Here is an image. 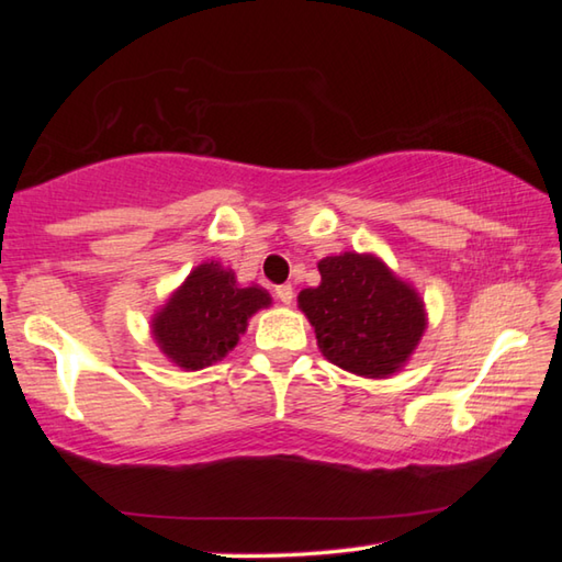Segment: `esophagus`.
<instances>
[{"label": "esophagus", "mask_w": 562, "mask_h": 562, "mask_svg": "<svg viewBox=\"0 0 562 562\" xmlns=\"http://www.w3.org/2000/svg\"><path fill=\"white\" fill-rule=\"evenodd\" d=\"M274 297H278L282 304H292V297H294L292 284H278V288H274Z\"/></svg>", "instance_id": "34e87169"}]
</instances>
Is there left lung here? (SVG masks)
I'll return each mask as SVG.
<instances>
[{
  "label": "left lung",
  "mask_w": 562,
  "mask_h": 562,
  "mask_svg": "<svg viewBox=\"0 0 562 562\" xmlns=\"http://www.w3.org/2000/svg\"><path fill=\"white\" fill-rule=\"evenodd\" d=\"M317 268L322 282L302 290L297 304L322 355L357 376L396 374L426 329L418 292L369 252L331 255Z\"/></svg>",
  "instance_id": "1"
}]
</instances>
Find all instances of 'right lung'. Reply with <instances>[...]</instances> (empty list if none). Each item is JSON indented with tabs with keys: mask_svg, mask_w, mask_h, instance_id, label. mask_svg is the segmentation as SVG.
Here are the masks:
<instances>
[{
	"mask_svg": "<svg viewBox=\"0 0 562 562\" xmlns=\"http://www.w3.org/2000/svg\"><path fill=\"white\" fill-rule=\"evenodd\" d=\"M268 290L240 288L235 272L221 262H203L170 294L150 319L160 351L186 372L211 367L231 351L247 329V319L270 307Z\"/></svg>",
	"mask_w": 562,
	"mask_h": 562,
	"instance_id": "1",
	"label": "right lung"
}]
</instances>
